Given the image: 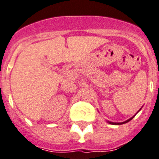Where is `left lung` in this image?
Instances as JSON below:
<instances>
[{"instance_id": "left-lung-1", "label": "left lung", "mask_w": 159, "mask_h": 159, "mask_svg": "<svg viewBox=\"0 0 159 159\" xmlns=\"http://www.w3.org/2000/svg\"><path fill=\"white\" fill-rule=\"evenodd\" d=\"M134 117V116L132 117H131V118H130V119H128V120H126V121H125V122H109V123H110V124H114V125H121V124H124V123H126V122H128L129 121H131V119H132V118H133Z\"/></svg>"}]
</instances>
